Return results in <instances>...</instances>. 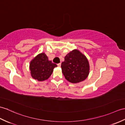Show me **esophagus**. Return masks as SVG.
Instances as JSON below:
<instances>
[{"label":"esophagus","instance_id":"obj_1","mask_svg":"<svg viewBox=\"0 0 125 125\" xmlns=\"http://www.w3.org/2000/svg\"><path fill=\"white\" fill-rule=\"evenodd\" d=\"M57 66H59V67H61V63H58L57 64Z\"/></svg>","mask_w":125,"mask_h":125}]
</instances>
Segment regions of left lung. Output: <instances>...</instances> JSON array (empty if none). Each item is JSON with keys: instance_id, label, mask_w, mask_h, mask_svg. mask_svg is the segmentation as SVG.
Wrapping results in <instances>:
<instances>
[{"instance_id": "8db88e82", "label": "left lung", "mask_w": 125, "mask_h": 125, "mask_svg": "<svg viewBox=\"0 0 125 125\" xmlns=\"http://www.w3.org/2000/svg\"><path fill=\"white\" fill-rule=\"evenodd\" d=\"M61 68L65 79L72 83H78L85 80L89 72L87 59L77 49H74L65 56Z\"/></svg>"}]
</instances>
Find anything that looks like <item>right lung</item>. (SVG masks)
Returning <instances> with one entry per match:
<instances>
[{
  "mask_svg": "<svg viewBox=\"0 0 125 125\" xmlns=\"http://www.w3.org/2000/svg\"><path fill=\"white\" fill-rule=\"evenodd\" d=\"M55 67H57V65L52 63L51 61H49L44 53H40L30 62L31 77L40 82L47 80L51 76L53 69Z\"/></svg>",
  "mask_w": 125,
  "mask_h": 125,
  "instance_id": "obj_1",
  "label": "right lung"
}]
</instances>
